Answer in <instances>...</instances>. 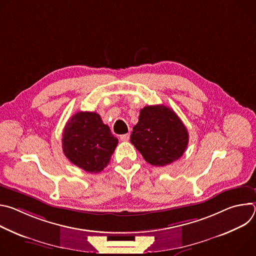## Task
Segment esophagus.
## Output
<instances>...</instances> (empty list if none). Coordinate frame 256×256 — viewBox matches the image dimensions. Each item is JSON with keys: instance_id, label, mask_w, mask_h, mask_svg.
Returning a JSON list of instances; mask_svg holds the SVG:
<instances>
[{"instance_id": "1", "label": "esophagus", "mask_w": 256, "mask_h": 256, "mask_svg": "<svg viewBox=\"0 0 256 256\" xmlns=\"http://www.w3.org/2000/svg\"><path fill=\"white\" fill-rule=\"evenodd\" d=\"M120 140H122V142H128V140H130V134H122V136H120Z\"/></svg>"}]
</instances>
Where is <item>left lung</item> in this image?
<instances>
[{"mask_svg": "<svg viewBox=\"0 0 256 256\" xmlns=\"http://www.w3.org/2000/svg\"><path fill=\"white\" fill-rule=\"evenodd\" d=\"M130 142L148 163L163 167L184 155L188 132L171 108L149 105L140 109Z\"/></svg>", "mask_w": 256, "mask_h": 256, "instance_id": "obj_1", "label": "left lung"}]
</instances>
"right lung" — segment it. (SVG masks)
<instances>
[{
    "mask_svg": "<svg viewBox=\"0 0 256 256\" xmlns=\"http://www.w3.org/2000/svg\"><path fill=\"white\" fill-rule=\"evenodd\" d=\"M118 142L98 114L80 112L68 120L62 147L72 164L89 173H97L108 165Z\"/></svg>",
    "mask_w": 256,
    "mask_h": 256,
    "instance_id": "obj_1",
    "label": "right lung"
}]
</instances>
